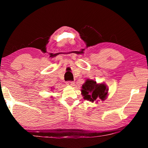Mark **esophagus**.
<instances>
[{"label": "esophagus", "mask_w": 148, "mask_h": 148, "mask_svg": "<svg viewBox=\"0 0 148 148\" xmlns=\"http://www.w3.org/2000/svg\"><path fill=\"white\" fill-rule=\"evenodd\" d=\"M67 85H70V86H73L74 85V81H67Z\"/></svg>", "instance_id": "esophagus-1"}]
</instances>
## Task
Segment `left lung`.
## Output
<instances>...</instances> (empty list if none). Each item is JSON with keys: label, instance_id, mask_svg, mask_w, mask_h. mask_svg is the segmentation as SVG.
<instances>
[{"label": "left lung", "instance_id": "left-lung-1", "mask_svg": "<svg viewBox=\"0 0 148 148\" xmlns=\"http://www.w3.org/2000/svg\"><path fill=\"white\" fill-rule=\"evenodd\" d=\"M84 99L93 102L97 99L103 100L108 94V88L103 84H97L96 81L87 79L82 86Z\"/></svg>", "mask_w": 148, "mask_h": 148}]
</instances>
